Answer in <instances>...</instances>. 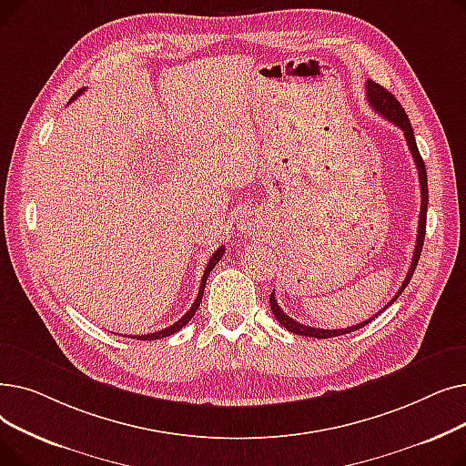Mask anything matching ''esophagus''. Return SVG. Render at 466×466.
I'll use <instances>...</instances> for the list:
<instances>
[{"label": "esophagus", "mask_w": 466, "mask_h": 466, "mask_svg": "<svg viewBox=\"0 0 466 466\" xmlns=\"http://www.w3.org/2000/svg\"><path fill=\"white\" fill-rule=\"evenodd\" d=\"M253 225H255V220H253L251 217H243V218H239V227H241L243 230H251V228H253Z\"/></svg>", "instance_id": "esophagus-1"}]
</instances>
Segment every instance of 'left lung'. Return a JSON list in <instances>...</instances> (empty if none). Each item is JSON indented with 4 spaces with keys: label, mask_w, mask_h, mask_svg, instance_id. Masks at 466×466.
I'll use <instances>...</instances> for the list:
<instances>
[{
    "label": "left lung",
    "mask_w": 466,
    "mask_h": 466,
    "mask_svg": "<svg viewBox=\"0 0 466 466\" xmlns=\"http://www.w3.org/2000/svg\"><path fill=\"white\" fill-rule=\"evenodd\" d=\"M366 97H369V104L372 106L374 111H378L383 118H387L389 122H393L395 127H399L402 132H404V137H406V143H408V149L413 157V162H415V167H418V174H420V185H421V211H420V227H418V239H415V251H413V258H411V264H410V270L406 274V279L402 283V287L397 290V295L393 297V300L387 302V306L383 309H387L390 304H393L400 295L402 290L406 289V285L410 283L413 272H415V266H418V260L421 257V249H423V241H425V228H427V204H429V188H427V169H425V162L420 155V149H418V143H415V136H413V128L410 125V118L406 115V111L402 109V106L399 104L397 97L387 92L383 86H380L378 83L374 81H366ZM270 308H272V313L276 315V319L279 321L281 327H285L289 332H295V334H300V336H309V338H334V336H341V334H348V332H353V330H359L360 327L369 325L374 317H378L381 311H378V315L370 317L369 321H362L359 325H353V327H348V329H332V330H325V329H313V327H308V325H300L297 323L295 319H290L289 315L283 313V309L278 306V300L274 297V292L270 295Z\"/></svg>",
    "instance_id": "left-lung-1"
}]
</instances>
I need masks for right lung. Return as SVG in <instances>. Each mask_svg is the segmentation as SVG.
Returning <instances> with one entry per match:
<instances>
[{"instance_id":"1","label":"right lung","mask_w":466,"mask_h":466,"mask_svg":"<svg viewBox=\"0 0 466 466\" xmlns=\"http://www.w3.org/2000/svg\"><path fill=\"white\" fill-rule=\"evenodd\" d=\"M85 90V88H83ZM83 90H79L76 96L71 97V100H76V97L83 92ZM225 255V248L220 246L215 253H213V257L209 258V262H208V266H206V272H204V276H202V283H200V290H198V297H196V300H194V304L190 306V309L181 317L179 321H176L174 325H169V327H166V329H162V330H158V332H153V334H141V336H128V338H134V339H158V338H166V336H171V334H176L177 330H181L190 319H192V315L196 313V309H198V306H200V302H202V295H204V289H206V281H208V276H209V272L213 270V268L217 266V262L220 260V257Z\"/></svg>"}]
</instances>
